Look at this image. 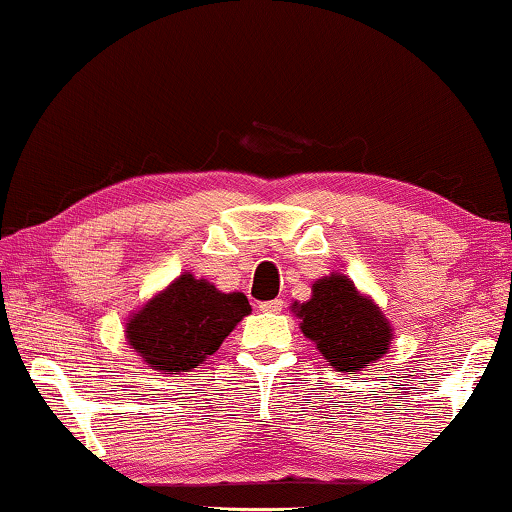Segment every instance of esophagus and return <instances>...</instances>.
<instances>
[{
    "instance_id": "34e87169",
    "label": "esophagus",
    "mask_w": 512,
    "mask_h": 512,
    "mask_svg": "<svg viewBox=\"0 0 512 512\" xmlns=\"http://www.w3.org/2000/svg\"><path fill=\"white\" fill-rule=\"evenodd\" d=\"M259 310H262V312H280L282 310V301L280 299L264 301V303H259Z\"/></svg>"
}]
</instances>
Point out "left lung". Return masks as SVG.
Wrapping results in <instances>:
<instances>
[{"mask_svg":"<svg viewBox=\"0 0 512 512\" xmlns=\"http://www.w3.org/2000/svg\"><path fill=\"white\" fill-rule=\"evenodd\" d=\"M305 338L338 372L361 370L388 352L393 329L375 301L363 296L342 273L319 278L305 303L292 305Z\"/></svg>","mask_w":512,"mask_h":512,"instance_id":"obj_1","label":"left lung"}]
</instances>
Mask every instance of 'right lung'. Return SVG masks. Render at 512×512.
Returning <instances> with one entry per match:
<instances>
[{
    "instance_id": "right-lung-1",
    "label": "right lung",
    "mask_w": 512,
    "mask_h": 512,
    "mask_svg": "<svg viewBox=\"0 0 512 512\" xmlns=\"http://www.w3.org/2000/svg\"><path fill=\"white\" fill-rule=\"evenodd\" d=\"M250 315L241 292H218L216 285L181 276L128 317L126 338L151 370L181 375L197 368Z\"/></svg>"
}]
</instances>
